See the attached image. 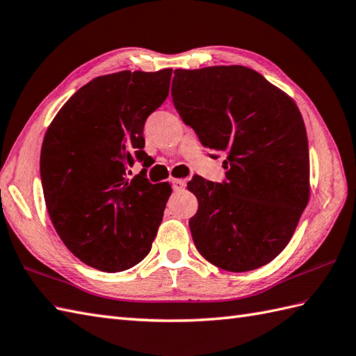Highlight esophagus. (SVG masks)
I'll return each instance as SVG.
<instances>
[{
  "label": "esophagus",
  "mask_w": 356,
  "mask_h": 356,
  "mask_svg": "<svg viewBox=\"0 0 356 356\" xmlns=\"http://www.w3.org/2000/svg\"><path fill=\"white\" fill-rule=\"evenodd\" d=\"M185 186H186L185 179H175V180H172V188H175L176 191H180V189H184Z\"/></svg>",
  "instance_id": "esophagus-1"
}]
</instances>
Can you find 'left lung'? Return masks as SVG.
Segmentation results:
<instances>
[{
	"mask_svg": "<svg viewBox=\"0 0 356 356\" xmlns=\"http://www.w3.org/2000/svg\"><path fill=\"white\" fill-rule=\"evenodd\" d=\"M172 103L200 143L225 152L222 184L194 177L189 220L197 250L227 271H250L282 252L309 200V150L291 97L247 66L176 70Z\"/></svg>",
	"mask_w": 356,
	"mask_h": 356,
	"instance_id": "left-lung-1",
	"label": "left lung"
}]
</instances>
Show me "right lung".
Here are the masks:
<instances>
[{
  "label": "right lung",
  "mask_w": 356,
  "mask_h": 356,
  "mask_svg": "<svg viewBox=\"0 0 356 356\" xmlns=\"http://www.w3.org/2000/svg\"><path fill=\"white\" fill-rule=\"evenodd\" d=\"M171 68L120 71L81 86L47 129L40 152L45 204L68 250L106 273L131 268L152 250L168 181L153 185L145 170L127 177L135 159L148 162L144 124L168 97Z\"/></svg>",
  "instance_id": "right-lung-1"
}]
</instances>
